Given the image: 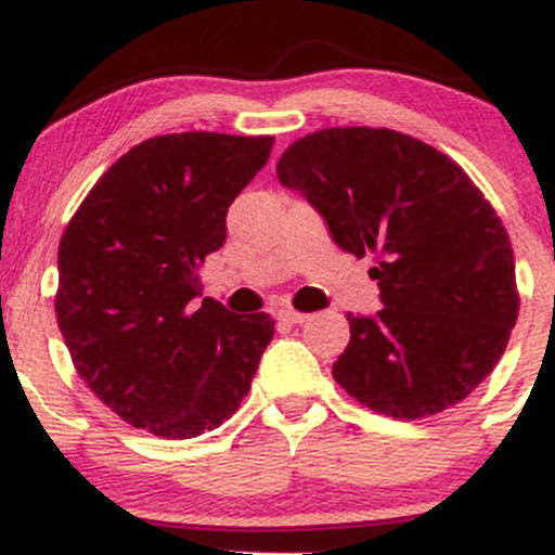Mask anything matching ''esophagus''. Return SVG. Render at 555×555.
<instances>
[{
    "instance_id": "esophagus-1",
    "label": "esophagus",
    "mask_w": 555,
    "mask_h": 555,
    "mask_svg": "<svg viewBox=\"0 0 555 555\" xmlns=\"http://www.w3.org/2000/svg\"><path fill=\"white\" fill-rule=\"evenodd\" d=\"M279 318H282V321H286V323H305L310 315L299 313V310H295V308H284V310H279Z\"/></svg>"
}]
</instances>
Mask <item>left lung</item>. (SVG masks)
<instances>
[{"mask_svg":"<svg viewBox=\"0 0 555 555\" xmlns=\"http://www.w3.org/2000/svg\"><path fill=\"white\" fill-rule=\"evenodd\" d=\"M344 253L373 256L384 308L347 315L334 380L380 415L423 420L473 393L519 315L514 250L460 164L386 127H326L276 164Z\"/></svg>","mask_w":555,"mask_h":555,"instance_id":"8db88e82","label":"left lung"}]
</instances>
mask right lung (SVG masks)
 <instances>
[{
  "label": "right lung",
  "mask_w": 555,
  "mask_h": 555,
  "mask_svg": "<svg viewBox=\"0 0 555 555\" xmlns=\"http://www.w3.org/2000/svg\"><path fill=\"white\" fill-rule=\"evenodd\" d=\"M271 135L175 132L130 149L80 203L60 242L56 323L88 388L132 428L195 438L250 391L269 313L201 297L227 211L271 156Z\"/></svg>",
  "instance_id": "obj_1"
}]
</instances>
